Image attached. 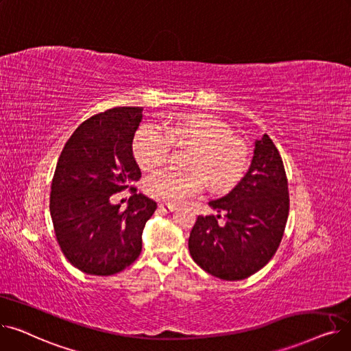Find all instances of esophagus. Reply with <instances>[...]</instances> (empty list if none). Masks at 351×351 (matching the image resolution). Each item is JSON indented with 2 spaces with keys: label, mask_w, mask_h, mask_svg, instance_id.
<instances>
[{
  "label": "esophagus",
  "mask_w": 351,
  "mask_h": 351,
  "mask_svg": "<svg viewBox=\"0 0 351 351\" xmlns=\"http://www.w3.org/2000/svg\"><path fill=\"white\" fill-rule=\"evenodd\" d=\"M159 209L163 210V212H166V213H171V212H173L176 208H175V205H171V204H159Z\"/></svg>",
  "instance_id": "1"
}]
</instances>
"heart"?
I'll return each instance as SVG.
<instances>
[{
	"label": "heart",
	"instance_id": "obj_1",
	"mask_svg": "<svg viewBox=\"0 0 351 351\" xmlns=\"http://www.w3.org/2000/svg\"><path fill=\"white\" fill-rule=\"evenodd\" d=\"M162 132L143 126L135 134L132 149L143 171H155L166 162L171 143L192 146L186 159L189 172L160 171L145 182L146 193L165 202H179L200 192L208 183L210 192L232 189L247 169L246 143L232 135L217 118L182 115L160 125Z\"/></svg>",
	"mask_w": 351,
	"mask_h": 351
}]
</instances>
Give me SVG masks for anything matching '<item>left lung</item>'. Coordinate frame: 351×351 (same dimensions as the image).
Segmentation results:
<instances>
[{
	"label": "left lung",
	"mask_w": 351,
	"mask_h": 351,
	"mask_svg": "<svg viewBox=\"0 0 351 351\" xmlns=\"http://www.w3.org/2000/svg\"><path fill=\"white\" fill-rule=\"evenodd\" d=\"M209 206L219 215L197 216L189 236L195 263L223 280L246 279L266 266L282 242L289 216L285 166L269 135L254 142L242 180ZM220 213L225 224L217 223Z\"/></svg>",
	"instance_id": "obj_1"
}]
</instances>
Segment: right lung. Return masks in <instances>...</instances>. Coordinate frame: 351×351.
<instances>
[{"label": "right lung", "mask_w": 351, "mask_h": 351, "mask_svg": "<svg viewBox=\"0 0 351 351\" xmlns=\"http://www.w3.org/2000/svg\"><path fill=\"white\" fill-rule=\"evenodd\" d=\"M141 106H119L90 117L66 141L52 178L49 212L68 262L86 274L110 276L132 265L142 250L145 223L156 202L136 193L141 179L132 141ZM133 192L128 208L114 193Z\"/></svg>", "instance_id": "right-lung-1"}]
</instances>
